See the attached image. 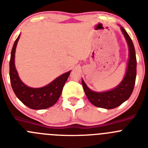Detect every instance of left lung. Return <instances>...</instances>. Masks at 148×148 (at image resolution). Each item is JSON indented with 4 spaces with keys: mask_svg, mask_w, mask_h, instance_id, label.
I'll list each match as a JSON object with an SVG mask.
<instances>
[{
    "mask_svg": "<svg viewBox=\"0 0 148 148\" xmlns=\"http://www.w3.org/2000/svg\"><path fill=\"white\" fill-rule=\"evenodd\" d=\"M119 27L127 41L129 52L126 73L122 81L114 88L103 92L90 90L84 81L83 79L82 81L84 92L90 103L95 107L107 110L117 108L130 98L134 88L136 77V58L134 45L126 30L120 25Z\"/></svg>",
    "mask_w": 148,
    "mask_h": 148,
    "instance_id": "1",
    "label": "left lung"
}]
</instances>
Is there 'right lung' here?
Returning a JSON list of instances; mask_svg holds the SVG:
<instances>
[{
  "label": "right lung",
  "mask_w": 148,
  "mask_h": 148,
  "mask_svg": "<svg viewBox=\"0 0 148 148\" xmlns=\"http://www.w3.org/2000/svg\"><path fill=\"white\" fill-rule=\"evenodd\" d=\"M18 35L15 40L11 52L10 61V77L12 90L17 98L28 108L33 110H44L54 105L59 99L70 72L64 73L48 84L47 85L38 88H34L26 85L21 80L15 64V50L18 40Z\"/></svg>",
  "instance_id": "obj_1"
}]
</instances>
